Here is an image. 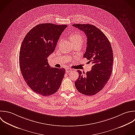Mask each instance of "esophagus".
Masks as SVG:
<instances>
[{"label":"esophagus","instance_id":"obj_1","mask_svg":"<svg viewBox=\"0 0 135 135\" xmlns=\"http://www.w3.org/2000/svg\"><path fill=\"white\" fill-rule=\"evenodd\" d=\"M72 71V69H71V68H67L66 69V71L67 73H69V72H70V71Z\"/></svg>","mask_w":135,"mask_h":135}]
</instances>
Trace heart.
Returning a JSON list of instances; mask_svg holds the SVG:
<instances>
[{"label": "heart", "mask_w": 135, "mask_h": 135, "mask_svg": "<svg viewBox=\"0 0 135 135\" xmlns=\"http://www.w3.org/2000/svg\"><path fill=\"white\" fill-rule=\"evenodd\" d=\"M70 39L73 44L75 43H81L83 44L84 38L82 35L78 33H74L70 36Z\"/></svg>", "instance_id": "obj_1"}]
</instances>
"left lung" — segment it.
<instances>
[{
  "label": "left lung",
  "instance_id": "8db88e82",
  "mask_svg": "<svg viewBox=\"0 0 135 135\" xmlns=\"http://www.w3.org/2000/svg\"><path fill=\"white\" fill-rule=\"evenodd\" d=\"M86 34L87 47L84 57L91 61L93 66L85 75L78 70L79 77L75 82L77 90L82 94L92 96L103 89L112 73L113 51L106 35L97 27L90 24H74Z\"/></svg>",
  "mask_w": 135,
  "mask_h": 135
}]
</instances>
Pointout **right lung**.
Returning a JSON list of instances; mask_svg holds the SVG:
<instances>
[{
	"label": "right lung",
	"mask_w": 135,
	"mask_h": 135,
	"mask_svg": "<svg viewBox=\"0 0 135 135\" xmlns=\"http://www.w3.org/2000/svg\"><path fill=\"white\" fill-rule=\"evenodd\" d=\"M66 25L39 24L25 37L19 52V65L27 84L44 96L56 93L61 85L65 69L51 68L47 58L55 50Z\"/></svg>",
	"instance_id": "add662e5"
}]
</instances>
